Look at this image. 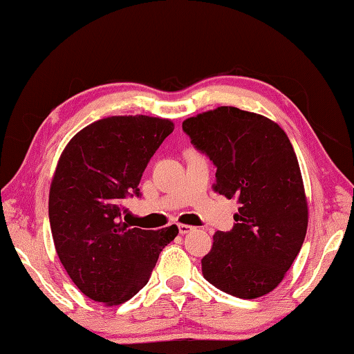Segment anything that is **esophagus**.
I'll return each instance as SVG.
<instances>
[{"label":"esophagus","mask_w":354,"mask_h":354,"mask_svg":"<svg viewBox=\"0 0 354 354\" xmlns=\"http://www.w3.org/2000/svg\"><path fill=\"white\" fill-rule=\"evenodd\" d=\"M178 230H179V234L185 236V234H189V232L194 231L195 227L190 226V225H178Z\"/></svg>","instance_id":"obj_1"}]
</instances>
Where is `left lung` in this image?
I'll use <instances>...</instances> for the list:
<instances>
[{"mask_svg": "<svg viewBox=\"0 0 354 354\" xmlns=\"http://www.w3.org/2000/svg\"><path fill=\"white\" fill-rule=\"evenodd\" d=\"M183 131L217 167L214 190L239 203L232 230L215 232L201 259L203 277L232 297L266 295L283 281L308 230L289 137L272 120L231 106L184 120Z\"/></svg>", "mask_w": 354, "mask_h": 354, "instance_id": "left-lung-1", "label": "left lung"}]
</instances>
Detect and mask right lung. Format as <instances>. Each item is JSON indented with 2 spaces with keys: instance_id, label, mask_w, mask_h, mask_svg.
Masks as SVG:
<instances>
[{
  "instance_id": "1",
  "label": "right lung",
  "mask_w": 354,
  "mask_h": 354,
  "mask_svg": "<svg viewBox=\"0 0 354 354\" xmlns=\"http://www.w3.org/2000/svg\"><path fill=\"white\" fill-rule=\"evenodd\" d=\"M173 123L147 115L98 120L65 147L50 189V225L59 259L84 295L107 306L128 301L148 283L178 226L129 227L122 203L139 183Z\"/></svg>"
}]
</instances>
